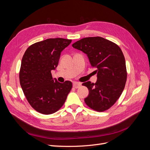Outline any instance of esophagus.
Returning a JSON list of instances; mask_svg holds the SVG:
<instances>
[{"label": "esophagus", "instance_id": "1", "mask_svg": "<svg viewBox=\"0 0 150 150\" xmlns=\"http://www.w3.org/2000/svg\"><path fill=\"white\" fill-rule=\"evenodd\" d=\"M81 86V84L80 83H78V82H74L73 83V87L76 89L77 88H79L80 86Z\"/></svg>", "mask_w": 150, "mask_h": 150}]
</instances>
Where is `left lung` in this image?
<instances>
[{"instance_id": "left-lung-1", "label": "left lung", "mask_w": 150, "mask_h": 150, "mask_svg": "<svg viewBox=\"0 0 150 150\" xmlns=\"http://www.w3.org/2000/svg\"><path fill=\"white\" fill-rule=\"evenodd\" d=\"M72 46L87 54L91 66L96 68V82L83 83L89 90L86 104L98 112L108 110L120 97L126 82V62L121 49L101 37L81 39Z\"/></svg>"}]
</instances>
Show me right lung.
<instances>
[{
	"label": "right lung",
	"mask_w": 150,
	"mask_h": 150,
	"mask_svg": "<svg viewBox=\"0 0 150 150\" xmlns=\"http://www.w3.org/2000/svg\"><path fill=\"white\" fill-rule=\"evenodd\" d=\"M71 41L51 38L35 42L27 49L22 57L19 72L21 88L30 105L41 114L57 111L72 89L71 81L59 83L51 74L58 65L61 52Z\"/></svg>",
	"instance_id": "1"
}]
</instances>
